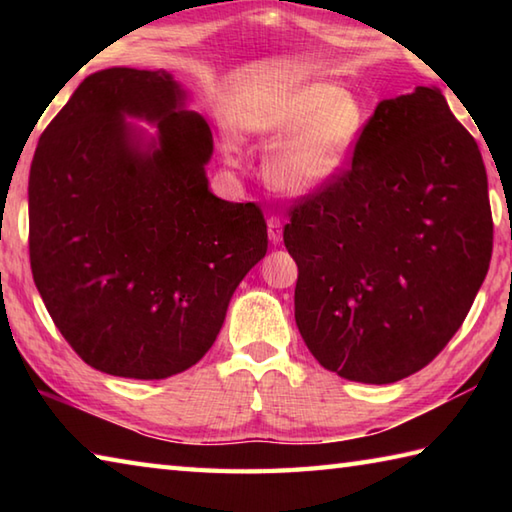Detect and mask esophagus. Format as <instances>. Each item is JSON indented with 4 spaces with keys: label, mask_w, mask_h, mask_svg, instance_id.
<instances>
[{
    "label": "esophagus",
    "mask_w": 512,
    "mask_h": 512,
    "mask_svg": "<svg viewBox=\"0 0 512 512\" xmlns=\"http://www.w3.org/2000/svg\"><path fill=\"white\" fill-rule=\"evenodd\" d=\"M281 237H284V226H281V217L270 215L268 217V239L273 244H279Z\"/></svg>",
    "instance_id": "34e87169"
}]
</instances>
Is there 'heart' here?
Returning <instances> with one entry per match:
<instances>
[{"instance_id":"1","label":"heart","mask_w":512,"mask_h":512,"mask_svg":"<svg viewBox=\"0 0 512 512\" xmlns=\"http://www.w3.org/2000/svg\"><path fill=\"white\" fill-rule=\"evenodd\" d=\"M363 125L361 101L325 81L268 92L242 121L244 132L266 147L281 145L268 165V180L292 195H308L325 187L350 156ZM226 160L235 165L228 149Z\"/></svg>"}]
</instances>
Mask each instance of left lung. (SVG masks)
Returning <instances> with one entry per match:
<instances>
[{"label":"left lung","mask_w":512,"mask_h":512,"mask_svg":"<svg viewBox=\"0 0 512 512\" xmlns=\"http://www.w3.org/2000/svg\"><path fill=\"white\" fill-rule=\"evenodd\" d=\"M288 215L297 328L325 369L356 383L429 365L491 264L482 154L433 85L380 101L352 165Z\"/></svg>","instance_id":"left-lung-1"}]
</instances>
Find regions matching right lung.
<instances>
[{"instance_id":"right-lung-1","label":"right lung","mask_w":512,"mask_h":512,"mask_svg":"<svg viewBox=\"0 0 512 512\" xmlns=\"http://www.w3.org/2000/svg\"><path fill=\"white\" fill-rule=\"evenodd\" d=\"M165 70L90 74L30 165L35 286L99 372L158 380L195 365L239 281L268 250L262 209L209 191L211 127ZM159 123L143 150L122 116Z\"/></svg>"}]
</instances>
